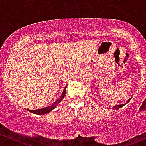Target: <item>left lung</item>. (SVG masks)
I'll return each instance as SVG.
<instances>
[{
    "label": "left lung",
    "mask_w": 146,
    "mask_h": 146,
    "mask_svg": "<svg viewBox=\"0 0 146 146\" xmlns=\"http://www.w3.org/2000/svg\"><path fill=\"white\" fill-rule=\"evenodd\" d=\"M131 100V99H129V100H128V102L126 103H128L129 102V101ZM126 103H125V104H119V105H116V106H114V108H113V109H117V110H118V109H119V108H121V107H123V106H124L125 104H126Z\"/></svg>",
    "instance_id": "8db88e82"
}]
</instances>
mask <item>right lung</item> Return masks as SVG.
Segmentation results:
<instances>
[{"label": "right lung", "mask_w": 146, "mask_h": 146, "mask_svg": "<svg viewBox=\"0 0 146 146\" xmlns=\"http://www.w3.org/2000/svg\"><path fill=\"white\" fill-rule=\"evenodd\" d=\"M66 87L65 88L64 91H63V93H62V95H61V97H60L58 100H56L53 103L51 106H48V107H44V108H42V109H40V110H28V111H30V112H32V113H34V114H38V115H42V114H46V113H48L49 111H52V110H54L56 107L57 104H58L60 102L64 99L65 94H66Z\"/></svg>", "instance_id": "add662e5"}]
</instances>
